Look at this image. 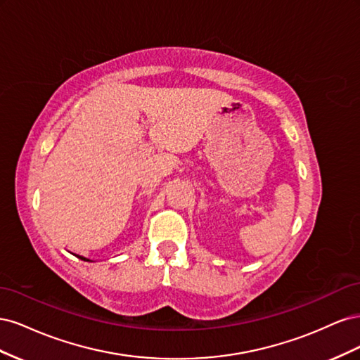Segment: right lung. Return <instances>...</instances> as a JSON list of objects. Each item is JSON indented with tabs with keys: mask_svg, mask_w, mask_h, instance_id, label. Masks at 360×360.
Here are the masks:
<instances>
[{
	"mask_svg": "<svg viewBox=\"0 0 360 360\" xmlns=\"http://www.w3.org/2000/svg\"><path fill=\"white\" fill-rule=\"evenodd\" d=\"M78 258H81V259H84V261H86V258H85V257H81V255H78Z\"/></svg>",
	"mask_w": 360,
	"mask_h": 360,
	"instance_id": "1",
	"label": "right lung"
}]
</instances>
